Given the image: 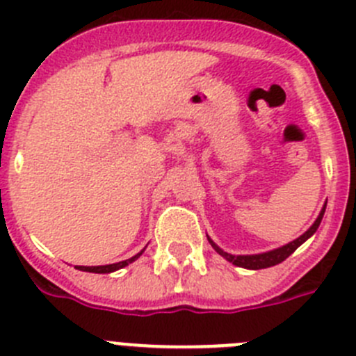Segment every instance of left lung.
<instances>
[{"label": "left lung", "mask_w": 356, "mask_h": 356, "mask_svg": "<svg viewBox=\"0 0 356 356\" xmlns=\"http://www.w3.org/2000/svg\"><path fill=\"white\" fill-rule=\"evenodd\" d=\"M327 207V205H325ZM325 207L321 209L320 216H318V219L314 221V225L311 228H309L307 232H305L304 235H300V237L297 238V241L290 242V244L283 245V248H279V249H274V251H268V253H261V254H248V257H234V254H228L225 253L223 249H219L218 245L214 244V242L209 238V242H211L212 248L218 251L219 254L223 258H227L228 261H232L234 265H237V267H244V268H253V270H258V268H267V267H274V265L281 264V261L286 260L288 257H290L291 253H293L295 249L298 248L300 244H304L305 241H307L311 235L314 234V232L318 230V227H320L321 223V219H323V214H325Z\"/></svg>", "instance_id": "obj_1"}]
</instances>
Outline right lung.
Returning a JSON list of instances; mask_svg holds the SVG:
<instances>
[{
    "label": "right lung",
    "instance_id": "right-lung-1",
    "mask_svg": "<svg viewBox=\"0 0 356 356\" xmlns=\"http://www.w3.org/2000/svg\"><path fill=\"white\" fill-rule=\"evenodd\" d=\"M140 254H142V251L138 254H135L133 258H128V260H124V261H119V264L99 265V267H77V268H79V270H84V272H95V274H108V272H114V270H119V268L126 267L128 264H131V261L137 260Z\"/></svg>",
    "mask_w": 356,
    "mask_h": 356
}]
</instances>
